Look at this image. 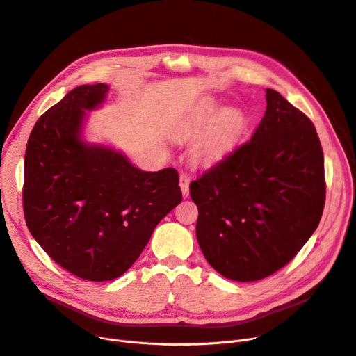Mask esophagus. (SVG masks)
Returning <instances> with one entry per match:
<instances>
[{
    "label": "esophagus",
    "instance_id": "esophagus-1",
    "mask_svg": "<svg viewBox=\"0 0 356 356\" xmlns=\"http://www.w3.org/2000/svg\"><path fill=\"white\" fill-rule=\"evenodd\" d=\"M179 184H180V188H181V195L186 199L188 196V184H191V177H188L184 173H181L180 177H179Z\"/></svg>",
    "mask_w": 356,
    "mask_h": 356
}]
</instances>
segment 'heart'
<instances>
[{"mask_svg": "<svg viewBox=\"0 0 356 356\" xmlns=\"http://www.w3.org/2000/svg\"><path fill=\"white\" fill-rule=\"evenodd\" d=\"M248 130V117L238 107H226L216 100L202 102L177 127L183 141L195 140L191 160L200 168H213L222 163Z\"/></svg>", "mask_w": 356, "mask_h": 356, "instance_id": "obj_1", "label": "heart"}]
</instances>
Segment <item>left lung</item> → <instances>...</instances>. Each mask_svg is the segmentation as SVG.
<instances>
[{
	"mask_svg": "<svg viewBox=\"0 0 356 356\" xmlns=\"http://www.w3.org/2000/svg\"><path fill=\"white\" fill-rule=\"evenodd\" d=\"M196 236L209 265L236 282L264 279L309 241L325 204L315 126L266 88V111L249 143L191 184Z\"/></svg>",
	"mask_w": 356,
	"mask_h": 356,
	"instance_id": "left-lung-1",
	"label": "left lung"
}]
</instances>
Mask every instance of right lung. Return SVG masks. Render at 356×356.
<instances>
[{
	"label": "right lung",
	"instance_id": "add662e5",
	"mask_svg": "<svg viewBox=\"0 0 356 356\" xmlns=\"http://www.w3.org/2000/svg\"><path fill=\"white\" fill-rule=\"evenodd\" d=\"M108 86L83 84L35 123L24 157V216L56 264L81 279L120 277L159 222L181 202L173 168L145 172L113 146L86 138Z\"/></svg>",
	"mask_w": 356,
	"mask_h": 356
}]
</instances>
